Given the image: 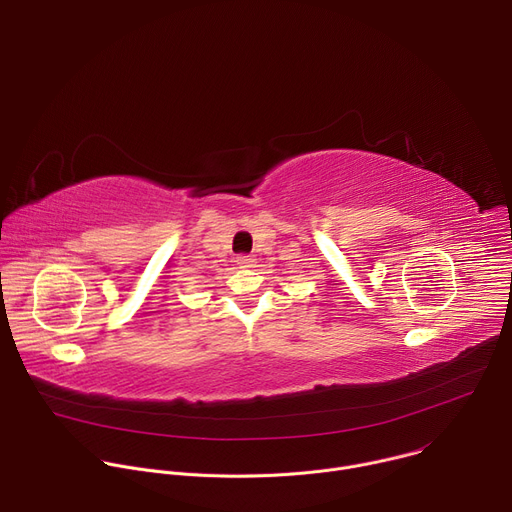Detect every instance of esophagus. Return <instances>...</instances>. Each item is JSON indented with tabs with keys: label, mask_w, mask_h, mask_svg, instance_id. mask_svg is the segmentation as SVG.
Segmentation results:
<instances>
[{
	"label": "esophagus",
	"mask_w": 512,
	"mask_h": 512,
	"mask_svg": "<svg viewBox=\"0 0 512 512\" xmlns=\"http://www.w3.org/2000/svg\"><path fill=\"white\" fill-rule=\"evenodd\" d=\"M235 263L241 267V269H247V267H253V259H249L247 255H239L237 259H235Z\"/></svg>",
	"instance_id": "obj_1"
}]
</instances>
